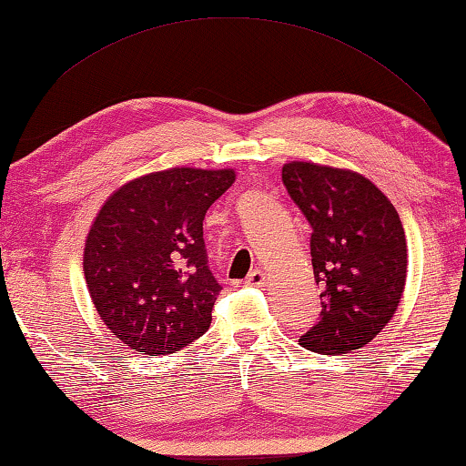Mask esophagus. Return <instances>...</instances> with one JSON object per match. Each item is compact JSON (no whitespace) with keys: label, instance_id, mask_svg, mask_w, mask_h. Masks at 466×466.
Masks as SVG:
<instances>
[{"label":"esophagus","instance_id":"1","mask_svg":"<svg viewBox=\"0 0 466 466\" xmlns=\"http://www.w3.org/2000/svg\"><path fill=\"white\" fill-rule=\"evenodd\" d=\"M265 281H267V275H265V270L262 268H255L252 270V273L247 277V285H255V287H262L265 285Z\"/></svg>","mask_w":466,"mask_h":466}]
</instances>
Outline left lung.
Wrapping results in <instances>:
<instances>
[{
    "mask_svg": "<svg viewBox=\"0 0 466 466\" xmlns=\"http://www.w3.org/2000/svg\"><path fill=\"white\" fill-rule=\"evenodd\" d=\"M283 185L311 226L319 319L303 349L346 354L362 349L393 318L405 289L408 244L400 214L377 185L346 168L293 160Z\"/></svg>",
    "mask_w": 466,
    "mask_h": 466,
    "instance_id": "8db88e82",
    "label": "left lung"
}]
</instances>
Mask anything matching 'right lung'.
<instances>
[{
    "label": "right lung",
    "mask_w": 466,
    "mask_h": 466,
    "mask_svg": "<svg viewBox=\"0 0 466 466\" xmlns=\"http://www.w3.org/2000/svg\"><path fill=\"white\" fill-rule=\"evenodd\" d=\"M232 168L175 167L107 198L83 255L99 318L128 349L171 354L208 332L222 287L208 267L204 218Z\"/></svg>",
    "instance_id": "add662e5"
}]
</instances>
